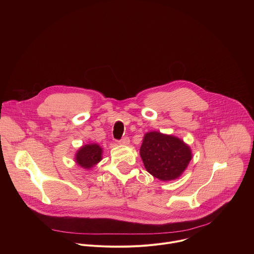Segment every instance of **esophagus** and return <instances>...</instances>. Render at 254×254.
<instances>
[{"label":"esophagus","mask_w":254,"mask_h":254,"mask_svg":"<svg viewBox=\"0 0 254 254\" xmlns=\"http://www.w3.org/2000/svg\"><path fill=\"white\" fill-rule=\"evenodd\" d=\"M120 144H123V146H127V144L129 143V137L128 136H125L123 137L120 141H119Z\"/></svg>","instance_id":"1"}]
</instances>
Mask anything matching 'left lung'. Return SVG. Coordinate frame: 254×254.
Here are the masks:
<instances>
[{
	"instance_id": "left-lung-1",
	"label": "left lung",
	"mask_w": 254,
	"mask_h": 254,
	"mask_svg": "<svg viewBox=\"0 0 254 254\" xmlns=\"http://www.w3.org/2000/svg\"><path fill=\"white\" fill-rule=\"evenodd\" d=\"M139 154L144 168L162 181L180 177L192 159L191 150L183 140L158 131L146 133Z\"/></svg>"
}]
</instances>
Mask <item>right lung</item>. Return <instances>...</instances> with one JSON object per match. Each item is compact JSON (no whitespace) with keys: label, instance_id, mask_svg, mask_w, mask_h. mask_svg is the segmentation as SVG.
I'll return each instance as SVG.
<instances>
[{"label":"right lung","instance_id":"obj_1","mask_svg":"<svg viewBox=\"0 0 254 254\" xmlns=\"http://www.w3.org/2000/svg\"><path fill=\"white\" fill-rule=\"evenodd\" d=\"M102 150L96 143H89L83 146L76 154V163L85 169H90L101 160Z\"/></svg>","mask_w":254,"mask_h":254}]
</instances>
